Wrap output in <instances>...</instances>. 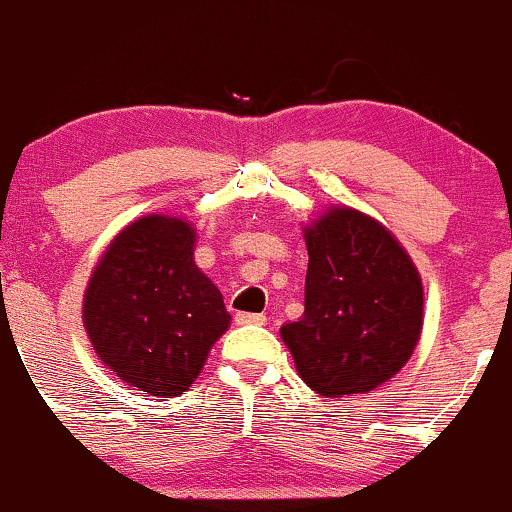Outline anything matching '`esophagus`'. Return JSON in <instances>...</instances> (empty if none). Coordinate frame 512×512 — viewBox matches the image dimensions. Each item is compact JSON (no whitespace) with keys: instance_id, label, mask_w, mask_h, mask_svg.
Segmentation results:
<instances>
[{"instance_id":"esophagus-1","label":"esophagus","mask_w":512,"mask_h":512,"mask_svg":"<svg viewBox=\"0 0 512 512\" xmlns=\"http://www.w3.org/2000/svg\"><path fill=\"white\" fill-rule=\"evenodd\" d=\"M238 325H264L267 322V315L262 313H236Z\"/></svg>"}]
</instances>
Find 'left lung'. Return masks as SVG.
Segmentation results:
<instances>
[{
    "label": "left lung",
    "instance_id": "1",
    "mask_svg": "<svg viewBox=\"0 0 512 512\" xmlns=\"http://www.w3.org/2000/svg\"><path fill=\"white\" fill-rule=\"evenodd\" d=\"M303 233L305 310L281 327V339L317 395H363L414 354L424 325L421 276L383 223L356 209H327Z\"/></svg>",
    "mask_w": 512,
    "mask_h": 512
}]
</instances>
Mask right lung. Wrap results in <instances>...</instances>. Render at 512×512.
I'll return each instance as SVG.
<instances>
[{
	"label": "right lung",
	"instance_id": "obj_1",
	"mask_svg": "<svg viewBox=\"0 0 512 512\" xmlns=\"http://www.w3.org/2000/svg\"><path fill=\"white\" fill-rule=\"evenodd\" d=\"M195 228L149 214L108 245L88 279L84 327L120 380L154 397L190 390L231 325L221 291L195 264Z\"/></svg>",
	"mask_w": 512,
	"mask_h": 512
}]
</instances>
